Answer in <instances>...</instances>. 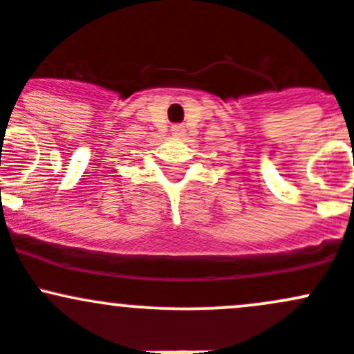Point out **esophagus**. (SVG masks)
<instances>
[{"label": "esophagus", "instance_id": "obj_1", "mask_svg": "<svg viewBox=\"0 0 354 354\" xmlns=\"http://www.w3.org/2000/svg\"><path fill=\"white\" fill-rule=\"evenodd\" d=\"M171 131H173V135H176V137H181V135L185 133V127L183 124H173V127H171Z\"/></svg>", "mask_w": 354, "mask_h": 354}]
</instances>
